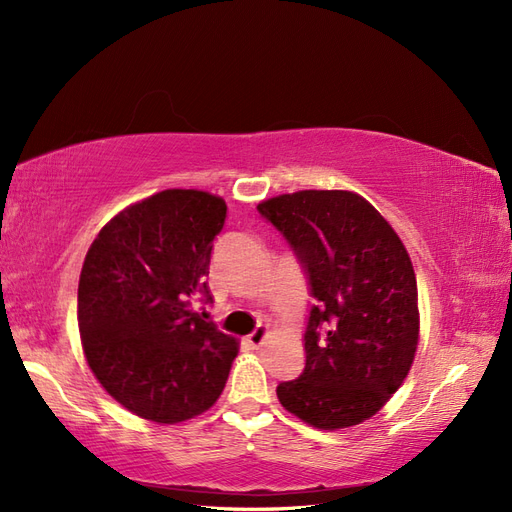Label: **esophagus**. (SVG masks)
<instances>
[{"instance_id":"1","label":"esophagus","mask_w":512,"mask_h":512,"mask_svg":"<svg viewBox=\"0 0 512 512\" xmlns=\"http://www.w3.org/2000/svg\"><path fill=\"white\" fill-rule=\"evenodd\" d=\"M265 337H267V327L258 324V327L250 335H247V344H250L252 348H258L262 342H265Z\"/></svg>"}]
</instances>
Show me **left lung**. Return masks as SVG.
Instances as JSON below:
<instances>
[{
  "instance_id": "left-lung-1",
  "label": "left lung",
  "mask_w": 512,
  "mask_h": 512,
  "mask_svg": "<svg viewBox=\"0 0 512 512\" xmlns=\"http://www.w3.org/2000/svg\"><path fill=\"white\" fill-rule=\"evenodd\" d=\"M258 213L280 230L316 299L305 367L277 386V399L318 429L359 425L391 399L414 361L418 292L406 247L354 192L284 194Z\"/></svg>"
}]
</instances>
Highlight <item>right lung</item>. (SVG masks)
I'll use <instances>...</instances> for the list:
<instances>
[{"instance_id": "right-lung-1", "label": "right lung", "mask_w": 512, "mask_h": 512, "mask_svg": "<svg viewBox=\"0 0 512 512\" xmlns=\"http://www.w3.org/2000/svg\"><path fill=\"white\" fill-rule=\"evenodd\" d=\"M226 222L220 196L164 190L123 209L91 243L79 280V331L106 393L136 416L179 423L224 391L237 339L192 301Z\"/></svg>"}]
</instances>
